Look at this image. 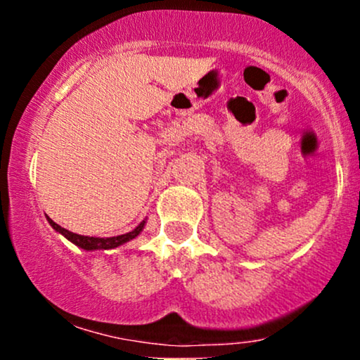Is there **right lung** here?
<instances>
[{"mask_svg": "<svg viewBox=\"0 0 360 360\" xmlns=\"http://www.w3.org/2000/svg\"><path fill=\"white\" fill-rule=\"evenodd\" d=\"M49 223L52 225L53 230H57V232L64 235L68 240H71L74 245L81 247V249L84 250H108V249H115V247L118 245H123V243L131 240V238H135L137 235L142 232L143 225H146V221H142L140 225L137 226L135 230H131V232L128 233H123V235H118V237H108V238H100V237H84V235H77V233H72L69 232V230L62 229L60 225H57L56 221L51 220V218H47Z\"/></svg>", "mask_w": 360, "mask_h": 360, "instance_id": "1", "label": "right lung"}]
</instances>
